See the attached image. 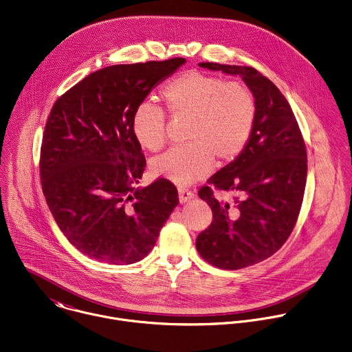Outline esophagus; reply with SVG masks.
<instances>
[{
  "instance_id": "obj_1",
  "label": "esophagus",
  "mask_w": 352,
  "mask_h": 352,
  "mask_svg": "<svg viewBox=\"0 0 352 352\" xmlns=\"http://www.w3.org/2000/svg\"><path fill=\"white\" fill-rule=\"evenodd\" d=\"M178 196H179V201H181V203H186V201H189L190 199L195 197L193 192L189 190V189H186V188H179V189H178Z\"/></svg>"
}]
</instances>
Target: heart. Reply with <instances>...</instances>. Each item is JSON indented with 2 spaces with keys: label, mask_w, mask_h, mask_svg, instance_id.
<instances>
[{
  "label": "heart",
  "mask_w": 352,
  "mask_h": 352,
  "mask_svg": "<svg viewBox=\"0 0 352 352\" xmlns=\"http://www.w3.org/2000/svg\"><path fill=\"white\" fill-rule=\"evenodd\" d=\"M173 116H188L185 140L152 162V171L175 184L204 178L217 164L233 162L245 148L255 124L256 104L247 86L199 71L184 72L163 89ZM135 140L149 151H159L167 138L166 112L151 102H140L131 115Z\"/></svg>",
  "instance_id": "1"
}]
</instances>
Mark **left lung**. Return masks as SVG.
<instances>
[{
  "label": "left lung",
  "mask_w": 352,
  "mask_h": 352,
  "mask_svg": "<svg viewBox=\"0 0 352 352\" xmlns=\"http://www.w3.org/2000/svg\"><path fill=\"white\" fill-rule=\"evenodd\" d=\"M199 65L239 75L256 104L245 148L199 190L212 210V222L197 236L196 248L210 265L239 270L270 258L291 236L307 179L306 144L289 102L259 71L218 63ZM214 187L232 192L234 200L217 201Z\"/></svg>",
  "instance_id": "left-lung-1"
}]
</instances>
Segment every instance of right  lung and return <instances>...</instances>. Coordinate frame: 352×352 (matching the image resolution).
Returning <instances> with one entry per match:
<instances>
[{"label":"right lung","instance_id":"add662e5","mask_svg":"<svg viewBox=\"0 0 352 352\" xmlns=\"http://www.w3.org/2000/svg\"><path fill=\"white\" fill-rule=\"evenodd\" d=\"M186 60L109 65L60 96L41 145V184L47 207L83 255L131 265L156 244L179 203L166 178L137 188L146 162L131 115L151 90Z\"/></svg>","mask_w":352,"mask_h":352}]
</instances>
